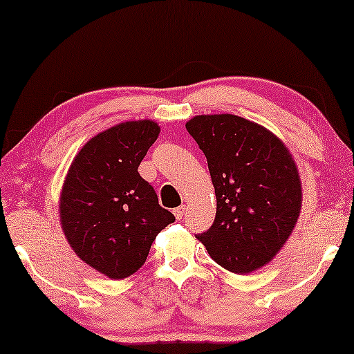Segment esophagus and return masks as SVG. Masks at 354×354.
<instances>
[{"label":"esophagus","mask_w":354,"mask_h":354,"mask_svg":"<svg viewBox=\"0 0 354 354\" xmlns=\"http://www.w3.org/2000/svg\"><path fill=\"white\" fill-rule=\"evenodd\" d=\"M175 216H176V220H183V216H184V213H186V207L184 205H181V207H178V208H175Z\"/></svg>","instance_id":"1"}]
</instances>
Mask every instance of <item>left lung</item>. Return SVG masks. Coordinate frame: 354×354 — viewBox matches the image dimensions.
Returning a JSON list of instances; mask_svg holds the SVG:
<instances>
[{
    "instance_id": "obj_1",
    "label": "left lung",
    "mask_w": 354,
    "mask_h": 354,
    "mask_svg": "<svg viewBox=\"0 0 354 354\" xmlns=\"http://www.w3.org/2000/svg\"><path fill=\"white\" fill-rule=\"evenodd\" d=\"M186 129L205 153L216 196L215 221L196 237L218 265L248 274L276 257L300 216L295 160L270 129L232 113L197 115Z\"/></svg>"
}]
</instances>
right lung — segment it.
I'll return each instance as SVG.
<instances>
[{
    "mask_svg": "<svg viewBox=\"0 0 354 354\" xmlns=\"http://www.w3.org/2000/svg\"><path fill=\"white\" fill-rule=\"evenodd\" d=\"M160 127L125 122L89 139L64 181L59 216L78 258L111 279H125L147 260L152 242L175 221L138 173Z\"/></svg>",
    "mask_w": 354,
    "mask_h": 354,
    "instance_id": "add662e5",
    "label": "right lung"
}]
</instances>
